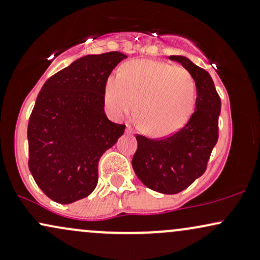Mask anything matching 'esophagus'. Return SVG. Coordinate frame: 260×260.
Returning <instances> with one entry per match:
<instances>
[{
  "mask_svg": "<svg viewBox=\"0 0 260 260\" xmlns=\"http://www.w3.org/2000/svg\"><path fill=\"white\" fill-rule=\"evenodd\" d=\"M126 133H127V134H131V133H132V128H131L129 126H127V127H126Z\"/></svg>",
  "mask_w": 260,
  "mask_h": 260,
  "instance_id": "1",
  "label": "esophagus"
}]
</instances>
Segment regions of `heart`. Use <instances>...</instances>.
I'll return each mask as SVG.
<instances>
[{
    "label": "heart",
    "instance_id": "obj_1",
    "mask_svg": "<svg viewBox=\"0 0 260 260\" xmlns=\"http://www.w3.org/2000/svg\"><path fill=\"white\" fill-rule=\"evenodd\" d=\"M105 101L116 117L133 111L145 133L168 136L189 120L196 103V83L187 70L168 62L138 59L121 67L110 78Z\"/></svg>",
    "mask_w": 260,
    "mask_h": 260
}]
</instances>
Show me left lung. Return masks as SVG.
<instances>
[{
    "mask_svg": "<svg viewBox=\"0 0 260 260\" xmlns=\"http://www.w3.org/2000/svg\"><path fill=\"white\" fill-rule=\"evenodd\" d=\"M180 62L196 82V110L186 126L161 139L137 134L132 166L136 175L150 189L176 194L201 177L219 138L221 100L210 74L184 56H170Z\"/></svg>",
    "mask_w": 260,
    "mask_h": 260,
    "instance_id": "left-lung-1",
    "label": "left lung"
}]
</instances>
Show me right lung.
<instances>
[{
  "mask_svg": "<svg viewBox=\"0 0 260 260\" xmlns=\"http://www.w3.org/2000/svg\"><path fill=\"white\" fill-rule=\"evenodd\" d=\"M123 53L80 57L45 82L28 123L29 170L40 189L59 204L88 197L98 165L123 134L106 117L105 88Z\"/></svg>",
  "mask_w": 260,
  "mask_h": 260,
  "instance_id": "add662e5",
  "label": "right lung"
}]
</instances>
